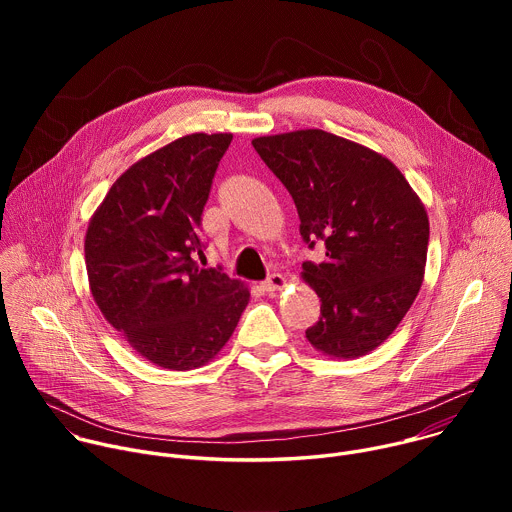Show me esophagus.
Instances as JSON below:
<instances>
[{
    "mask_svg": "<svg viewBox=\"0 0 512 512\" xmlns=\"http://www.w3.org/2000/svg\"><path fill=\"white\" fill-rule=\"evenodd\" d=\"M287 285V279H285V275H281V273H273V275H269V279H265L263 283H261V287L265 289V291H279V289H283Z\"/></svg>",
    "mask_w": 512,
    "mask_h": 512,
    "instance_id": "1",
    "label": "esophagus"
}]
</instances>
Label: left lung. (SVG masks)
Here are the masks:
<instances>
[{
    "mask_svg": "<svg viewBox=\"0 0 512 512\" xmlns=\"http://www.w3.org/2000/svg\"><path fill=\"white\" fill-rule=\"evenodd\" d=\"M251 143L294 198L304 241L326 247L322 263L302 265L322 300L306 338L332 358L369 354L395 332L423 283L429 221L421 198L389 158L322 129Z\"/></svg>",
    "mask_w": 512,
    "mask_h": 512,
    "instance_id": "obj_1",
    "label": "left lung"
}]
</instances>
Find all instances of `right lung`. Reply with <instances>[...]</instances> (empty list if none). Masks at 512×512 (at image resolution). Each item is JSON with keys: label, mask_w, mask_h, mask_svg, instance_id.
<instances>
[{"label": "right lung", "mask_w": 512, "mask_h": 512, "mask_svg": "<svg viewBox=\"0 0 512 512\" xmlns=\"http://www.w3.org/2000/svg\"><path fill=\"white\" fill-rule=\"evenodd\" d=\"M233 133H190L125 170L91 216L89 287L105 320L156 367L190 371L233 336L251 291L204 269L202 210Z\"/></svg>", "instance_id": "add662e5"}]
</instances>
